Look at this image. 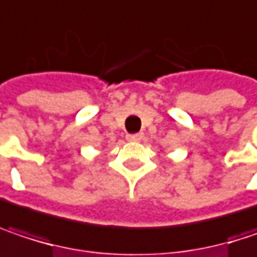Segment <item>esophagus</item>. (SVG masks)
Listing matches in <instances>:
<instances>
[{
  "label": "esophagus",
  "mask_w": 257,
  "mask_h": 257,
  "mask_svg": "<svg viewBox=\"0 0 257 257\" xmlns=\"http://www.w3.org/2000/svg\"><path fill=\"white\" fill-rule=\"evenodd\" d=\"M143 138H144V134H141V132L140 134H131L126 137L128 141H141Z\"/></svg>",
  "instance_id": "1"
}]
</instances>
